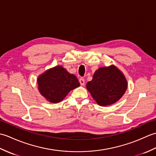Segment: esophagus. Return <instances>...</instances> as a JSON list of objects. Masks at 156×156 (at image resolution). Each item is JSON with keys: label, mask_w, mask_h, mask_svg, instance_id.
Returning <instances> with one entry per match:
<instances>
[{"label": "esophagus", "mask_w": 156, "mask_h": 156, "mask_svg": "<svg viewBox=\"0 0 156 156\" xmlns=\"http://www.w3.org/2000/svg\"><path fill=\"white\" fill-rule=\"evenodd\" d=\"M79 82H80V84L81 86H84V79H83L82 78H80V79H79Z\"/></svg>", "instance_id": "obj_1"}]
</instances>
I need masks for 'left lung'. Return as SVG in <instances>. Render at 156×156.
<instances>
[{"label": "left lung", "instance_id": "left-lung-1", "mask_svg": "<svg viewBox=\"0 0 156 156\" xmlns=\"http://www.w3.org/2000/svg\"><path fill=\"white\" fill-rule=\"evenodd\" d=\"M87 88L96 102L107 106L115 103L127 88V82L124 74L114 65L98 68L92 80L88 82Z\"/></svg>", "mask_w": 156, "mask_h": 156}]
</instances>
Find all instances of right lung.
Instances as JSON below:
<instances>
[{
    "instance_id": "obj_1",
    "label": "right lung",
    "mask_w": 156,
    "mask_h": 156,
    "mask_svg": "<svg viewBox=\"0 0 156 156\" xmlns=\"http://www.w3.org/2000/svg\"><path fill=\"white\" fill-rule=\"evenodd\" d=\"M37 80L39 92L52 103L62 101L69 92L80 86L76 76L61 66L46 70L39 76Z\"/></svg>"
}]
</instances>
